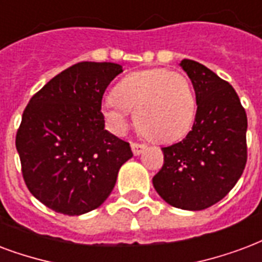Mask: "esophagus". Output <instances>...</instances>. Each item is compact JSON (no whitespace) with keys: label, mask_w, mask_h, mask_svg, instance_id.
<instances>
[{"label":"esophagus","mask_w":262,"mask_h":262,"mask_svg":"<svg viewBox=\"0 0 262 262\" xmlns=\"http://www.w3.org/2000/svg\"><path fill=\"white\" fill-rule=\"evenodd\" d=\"M145 148V144H141V143H132V151L135 155H140Z\"/></svg>","instance_id":"esophagus-1"}]
</instances>
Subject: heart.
I'll return each instance as SVG.
<instances>
[{"instance_id": "obj_1", "label": "heart", "mask_w": 262, "mask_h": 262, "mask_svg": "<svg viewBox=\"0 0 262 262\" xmlns=\"http://www.w3.org/2000/svg\"><path fill=\"white\" fill-rule=\"evenodd\" d=\"M127 111H136V126L147 139L174 141L192 127L196 97L184 74L167 69L141 70L122 78L114 86L113 97L101 104V113L117 132L127 127Z\"/></svg>"}]
</instances>
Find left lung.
I'll list each match as a JSON object with an SVG mask.
<instances>
[{"instance_id":"left-lung-1","label":"left lung","mask_w":262,"mask_h":262,"mask_svg":"<svg viewBox=\"0 0 262 262\" xmlns=\"http://www.w3.org/2000/svg\"><path fill=\"white\" fill-rule=\"evenodd\" d=\"M180 66L196 96L195 122L184 140L163 147V166L152 184L170 206L203 210L220 202L245 170L247 117L227 81L193 60Z\"/></svg>"}]
</instances>
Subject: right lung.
Listing matches in <instances>:
<instances>
[{
	"label": "right lung",
	"mask_w": 262,
	"mask_h": 262,
	"mask_svg": "<svg viewBox=\"0 0 262 262\" xmlns=\"http://www.w3.org/2000/svg\"><path fill=\"white\" fill-rule=\"evenodd\" d=\"M117 63L82 61L31 97L16 135L21 173L39 202L67 215L95 210L108 198L130 145L104 129L101 99L122 73Z\"/></svg>",
	"instance_id": "right-lung-1"
}]
</instances>
